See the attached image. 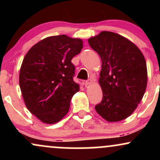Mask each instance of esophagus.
Segmentation results:
<instances>
[{
  "instance_id": "34e87169",
  "label": "esophagus",
  "mask_w": 160,
  "mask_h": 160,
  "mask_svg": "<svg viewBox=\"0 0 160 160\" xmlns=\"http://www.w3.org/2000/svg\"><path fill=\"white\" fill-rule=\"evenodd\" d=\"M92 83V80H86V81H83V84L85 85L86 86L90 85Z\"/></svg>"
}]
</instances>
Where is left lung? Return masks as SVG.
Instances as JSON below:
<instances>
[{"label": "left lung", "instance_id": "8db88e82", "mask_svg": "<svg viewBox=\"0 0 160 160\" xmlns=\"http://www.w3.org/2000/svg\"><path fill=\"white\" fill-rule=\"evenodd\" d=\"M102 59L98 82L103 98L95 111L108 122H119L135 111L144 96L148 70L143 53L125 37L102 32L88 40Z\"/></svg>", "mask_w": 160, "mask_h": 160}]
</instances>
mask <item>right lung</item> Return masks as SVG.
<instances>
[{
  "label": "right lung",
  "instance_id": "1",
  "mask_svg": "<svg viewBox=\"0 0 160 160\" xmlns=\"http://www.w3.org/2000/svg\"><path fill=\"white\" fill-rule=\"evenodd\" d=\"M82 40L62 35L46 38L28 50L19 71V86L28 111L47 124L59 122L80 86L73 80V57Z\"/></svg>",
  "mask_w": 160,
  "mask_h": 160
}]
</instances>
